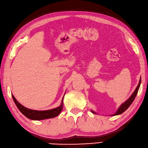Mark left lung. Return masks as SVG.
<instances>
[{
  "label": "left lung",
  "instance_id": "1",
  "mask_svg": "<svg viewBox=\"0 0 148 148\" xmlns=\"http://www.w3.org/2000/svg\"><path fill=\"white\" fill-rule=\"evenodd\" d=\"M140 83H141V78H140V80H139V82H138V86H137L136 89L134 91V92L132 93V95L130 96V97L126 101H125L124 103H122L121 105V106L118 108V109L116 111V112L115 114H114L112 115V116H117V115H119V114H121L122 113H123L125 112V111L127 109V108L130 106V105L132 103V102L134 101L135 98L136 97L137 94L138 92V89H139V87H140ZM91 112L93 114H96L95 112L91 110Z\"/></svg>",
  "mask_w": 148,
  "mask_h": 148
}]
</instances>
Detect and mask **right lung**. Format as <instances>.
<instances>
[{
  "mask_svg": "<svg viewBox=\"0 0 148 148\" xmlns=\"http://www.w3.org/2000/svg\"><path fill=\"white\" fill-rule=\"evenodd\" d=\"M12 98H13L15 104H16V107L20 112L25 117L31 120L40 121L53 118V117L57 116L61 113L63 108V98H64V97L62 98L61 103L59 107L47 110H35L29 109V108H26L23 106L22 104H20L13 95H12Z\"/></svg>",
  "mask_w": 148,
  "mask_h": 148,
  "instance_id": "right-lung-1",
  "label": "right lung"
}]
</instances>
